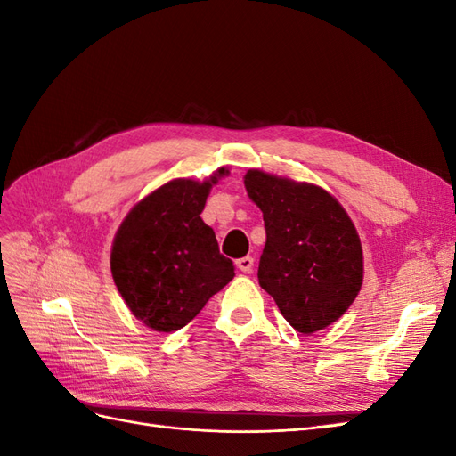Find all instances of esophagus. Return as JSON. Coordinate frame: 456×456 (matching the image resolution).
<instances>
[{
  "label": "esophagus",
  "instance_id": "1",
  "mask_svg": "<svg viewBox=\"0 0 456 456\" xmlns=\"http://www.w3.org/2000/svg\"><path fill=\"white\" fill-rule=\"evenodd\" d=\"M253 265H255V258L253 256H243L236 260V266L245 272V273H251L253 272Z\"/></svg>",
  "mask_w": 456,
  "mask_h": 456
}]
</instances>
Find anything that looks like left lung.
Returning a JSON list of instances; mask_svg holds the SVG:
<instances>
[{"instance_id":"1","label":"left lung","mask_w":456,"mask_h":456,"mask_svg":"<svg viewBox=\"0 0 456 456\" xmlns=\"http://www.w3.org/2000/svg\"><path fill=\"white\" fill-rule=\"evenodd\" d=\"M243 183L266 228L260 287L302 335L335 323L363 283L362 241L348 213L315 184L260 169Z\"/></svg>"}]
</instances>
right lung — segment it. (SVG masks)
I'll return each instance as SVG.
<instances>
[{
  "instance_id": "1",
  "label": "right lung",
  "mask_w": 456,
  "mask_h": 456,
  "mask_svg": "<svg viewBox=\"0 0 456 456\" xmlns=\"http://www.w3.org/2000/svg\"><path fill=\"white\" fill-rule=\"evenodd\" d=\"M228 171L207 181L175 178L136 203L116 233L110 268L136 320L171 333L201 312L233 278L215 232L201 220L207 196Z\"/></svg>"
}]
</instances>
